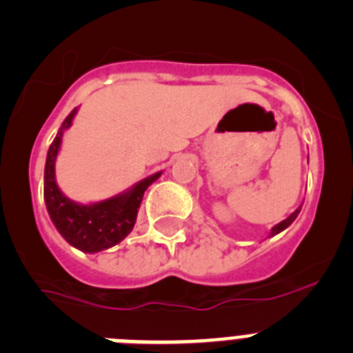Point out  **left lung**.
Instances as JSON below:
<instances>
[{
  "mask_svg": "<svg viewBox=\"0 0 353 353\" xmlns=\"http://www.w3.org/2000/svg\"><path fill=\"white\" fill-rule=\"evenodd\" d=\"M301 208H302V205H301V207H299V208H297V210L293 212V214H292V215H288V217H286V219H285V221H281V223H279V224H276V226H274V228H272V232H270V236L277 235V233H281V232H283V230H286V228H288V226H290V224H292V223H293V221L297 219V215H299V212H301Z\"/></svg>",
  "mask_w": 353,
  "mask_h": 353,
  "instance_id": "left-lung-1",
  "label": "left lung"
}]
</instances>
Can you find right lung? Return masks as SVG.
Listing matches in <instances>:
<instances>
[{
	"instance_id": "add662e5",
	"label": "right lung",
	"mask_w": 353,
	"mask_h": 353,
	"mask_svg": "<svg viewBox=\"0 0 353 353\" xmlns=\"http://www.w3.org/2000/svg\"><path fill=\"white\" fill-rule=\"evenodd\" d=\"M76 113L77 109H74L65 118L54 141L49 146L43 170V199L52 224L68 244L84 252H99L117 245L132 232L143 194L148 185L161 176V171L132 185L129 191L120 192L104 201L81 205L68 199L56 183L54 164L63 132L72 125Z\"/></svg>"
}]
</instances>
